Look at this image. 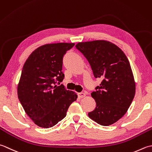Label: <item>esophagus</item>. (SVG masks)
<instances>
[{
  "label": "esophagus",
  "mask_w": 152,
  "mask_h": 152,
  "mask_svg": "<svg viewBox=\"0 0 152 152\" xmlns=\"http://www.w3.org/2000/svg\"><path fill=\"white\" fill-rule=\"evenodd\" d=\"M86 92H79V93H78V97L81 98H83L86 96Z\"/></svg>",
  "instance_id": "esophagus-1"
}]
</instances>
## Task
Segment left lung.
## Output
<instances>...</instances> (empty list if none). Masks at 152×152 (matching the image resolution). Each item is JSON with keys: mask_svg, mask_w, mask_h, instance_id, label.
Listing matches in <instances>:
<instances>
[{"mask_svg": "<svg viewBox=\"0 0 152 152\" xmlns=\"http://www.w3.org/2000/svg\"><path fill=\"white\" fill-rule=\"evenodd\" d=\"M75 46L88 60L94 77L103 79L91 93L96 107L88 115L101 125H112L126 113L135 95L128 58L117 45L104 40L79 42Z\"/></svg>", "mask_w": 152, "mask_h": 152, "instance_id": "obj_1", "label": "left lung"}]
</instances>
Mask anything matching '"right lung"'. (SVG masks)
Listing matches in <instances>:
<instances>
[{
    "instance_id": "obj_1",
    "label": "right lung",
    "mask_w": 152,
    "mask_h": 152,
    "mask_svg": "<svg viewBox=\"0 0 152 152\" xmlns=\"http://www.w3.org/2000/svg\"><path fill=\"white\" fill-rule=\"evenodd\" d=\"M75 43L46 44L35 49L25 62L18 96L31 119L37 126L50 128L62 120L77 95L57 81L64 79L63 56Z\"/></svg>"
}]
</instances>
